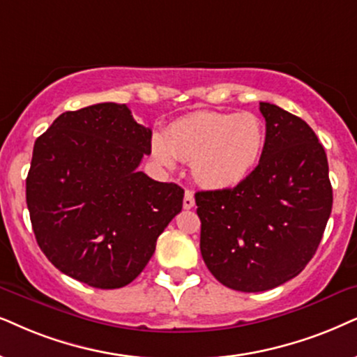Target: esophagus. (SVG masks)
Segmentation results:
<instances>
[{"instance_id": "obj_1", "label": "esophagus", "mask_w": 357, "mask_h": 357, "mask_svg": "<svg viewBox=\"0 0 357 357\" xmlns=\"http://www.w3.org/2000/svg\"><path fill=\"white\" fill-rule=\"evenodd\" d=\"M183 207H184V209H192V207H194V192L189 191V189L186 192H184Z\"/></svg>"}]
</instances>
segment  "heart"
<instances>
[{
	"instance_id": "obj_1",
	"label": "heart",
	"mask_w": 357,
	"mask_h": 357,
	"mask_svg": "<svg viewBox=\"0 0 357 357\" xmlns=\"http://www.w3.org/2000/svg\"><path fill=\"white\" fill-rule=\"evenodd\" d=\"M265 150V126L249 112H194L151 139V155L173 169L176 158L191 163L197 183L209 189L236 188L254 173Z\"/></svg>"
}]
</instances>
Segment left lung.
Instances as JSON below:
<instances>
[{
  "label": "left lung",
  "instance_id": "1",
  "mask_svg": "<svg viewBox=\"0 0 357 357\" xmlns=\"http://www.w3.org/2000/svg\"><path fill=\"white\" fill-rule=\"evenodd\" d=\"M265 150L245 181L196 192L201 254L209 272L237 291H265L313 259L331 214L328 158L305 120L260 102Z\"/></svg>",
  "mask_w": 357,
  "mask_h": 357
}]
</instances>
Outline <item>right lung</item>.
Returning <instances> with one entry per match:
<instances>
[{
    "label": "right lung",
    "instance_id": "add662e5",
    "mask_svg": "<svg viewBox=\"0 0 357 357\" xmlns=\"http://www.w3.org/2000/svg\"><path fill=\"white\" fill-rule=\"evenodd\" d=\"M150 153L151 130L114 102L66 112L36 139L26 202L54 267L102 290L142 273L184 197L137 169Z\"/></svg>",
    "mask_w": 357,
    "mask_h": 357
}]
</instances>
